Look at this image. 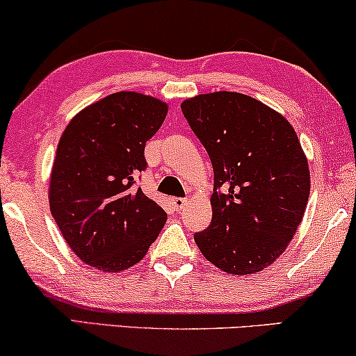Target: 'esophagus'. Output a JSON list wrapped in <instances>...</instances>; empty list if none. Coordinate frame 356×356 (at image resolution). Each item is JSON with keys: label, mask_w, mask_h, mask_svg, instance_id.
<instances>
[{"label": "esophagus", "mask_w": 356, "mask_h": 356, "mask_svg": "<svg viewBox=\"0 0 356 356\" xmlns=\"http://www.w3.org/2000/svg\"><path fill=\"white\" fill-rule=\"evenodd\" d=\"M172 204H173L175 209L179 212L181 209H184V206L188 204V200H184V197H173Z\"/></svg>", "instance_id": "34e87169"}]
</instances>
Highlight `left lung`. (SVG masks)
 I'll list each match as a JSON object with an SVG mask.
<instances>
[{
    "label": "left lung",
    "instance_id": "obj_1",
    "mask_svg": "<svg viewBox=\"0 0 356 356\" xmlns=\"http://www.w3.org/2000/svg\"><path fill=\"white\" fill-rule=\"evenodd\" d=\"M181 111L214 168L212 220L196 245L224 273H258L288 248L306 212L311 173L298 134L235 91L193 96Z\"/></svg>",
    "mask_w": 356,
    "mask_h": 356
}]
</instances>
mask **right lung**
<instances>
[{"instance_id": "1", "label": "right lung", "mask_w": 356, "mask_h": 356, "mask_svg": "<svg viewBox=\"0 0 356 356\" xmlns=\"http://www.w3.org/2000/svg\"><path fill=\"white\" fill-rule=\"evenodd\" d=\"M168 104L137 91L95 101L72 118L57 145L49 206L73 253L106 273L136 265L159 237L167 212L136 188L145 142Z\"/></svg>"}]
</instances>
